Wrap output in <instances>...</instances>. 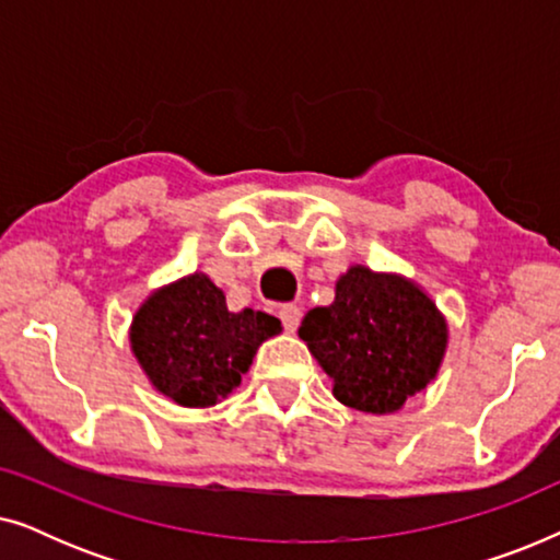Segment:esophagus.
<instances>
[{"label": "esophagus", "instance_id": "1", "mask_svg": "<svg viewBox=\"0 0 560 560\" xmlns=\"http://www.w3.org/2000/svg\"><path fill=\"white\" fill-rule=\"evenodd\" d=\"M278 316H280V320H282V326H285V331H288V334H293L295 328H298V324H301L303 311L298 308L295 303H285V305H280Z\"/></svg>", "mask_w": 560, "mask_h": 560}]
</instances>
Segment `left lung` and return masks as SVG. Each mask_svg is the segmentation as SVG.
<instances>
[{
  "instance_id": "8db88e82",
  "label": "left lung",
  "mask_w": 560,
  "mask_h": 560,
  "mask_svg": "<svg viewBox=\"0 0 560 560\" xmlns=\"http://www.w3.org/2000/svg\"><path fill=\"white\" fill-rule=\"evenodd\" d=\"M298 336L349 408L387 416L425 389L446 354L448 326L416 282L354 265L331 305L305 313Z\"/></svg>"
}]
</instances>
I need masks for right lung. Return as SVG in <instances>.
I'll return each instance as SVG.
<instances>
[{
	"instance_id": "1",
	"label": "right lung",
	"mask_w": 560,
	"mask_h": 560,
	"mask_svg": "<svg viewBox=\"0 0 560 560\" xmlns=\"http://www.w3.org/2000/svg\"><path fill=\"white\" fill-rule=\"evenodd\" d=\"M280 331L262 311H229L224 290L194 272L137 308L129 341L158 393L183 408H211L240 387L259 343Z\"/></svg>"
}]
</instances>
